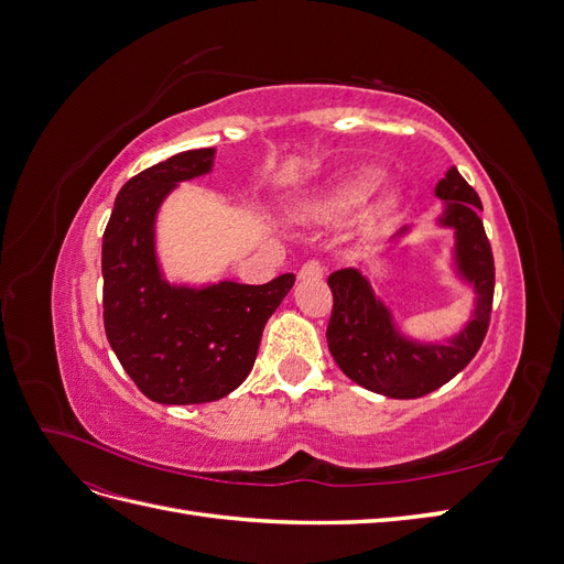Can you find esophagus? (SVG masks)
<instances>
[{
  "label": "esophagus",
  "mask_w": 564,
  "mask_h": 564,
  "mask_svg": "<svg viewBox=\"0 0 564 564\" xmlns=\"http://www.w3.org/2000/svg\"><path fill=\"white\" fill-rule=\"evenodd\" d=\"M322 275H324V265L319 261L303 263L299 270V280H303V282L305 280H322Z\"/></svg>",
  "instance_id": "obj_1"
}]
</instances>
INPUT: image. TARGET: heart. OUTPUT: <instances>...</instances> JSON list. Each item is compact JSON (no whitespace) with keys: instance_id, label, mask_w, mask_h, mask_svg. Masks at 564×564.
<instances>
[{"instance_id":"1","label":"heart","mask_w":564,"mask_h":564,"mask_svg":"<svg viewBox=\"0 0 564 564\" xmlns=\"http://www.w3.org/2000/svg\"><path fill=\"white\" fill-rule=\"evenodd\" d=\"M379 172L373 169H362V172H355L346 181H340L336 187H332L329 195H324L317 202V212L322 214H344L350 212L373 193V187L379 185Z\"/></svg>"}]
</instances>
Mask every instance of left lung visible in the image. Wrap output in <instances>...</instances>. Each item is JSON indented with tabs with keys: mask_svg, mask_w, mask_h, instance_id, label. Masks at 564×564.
<instances>
[{
	"mask_svg": "<svg viewBox=\"0 0 564 564\" xmlns=\"http://www.w3.org/2000/svg\"><path fill=\"white\" fill-rule=\"evenodd\" d=\"M435 197L445 202L437 226L454 230V270L475 294V311L456 336L414 340L404 336L392 311L373 294L369 280L357 268H340L329 275L334 294L327 327L329 352L350 381L395 400H414L452 381L480 350L491 315L494 259L482 226V202L452 166L437 185ZM412 228H400L392 242Z\"/></svg>",
	"mask_w": 564,
	"mask_h": 564,
	"instance_id": "left-lung-1",
	"label": "left lung"
}]
</instances>
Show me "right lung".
<instances>
[{"label": "right lung", "instance_id": "right-lung-1", "mask_svg": "<svg viewBox=\"0 0 564 564\" xmlns=\"http://www.w3.org/2000/svg\"><path fill=\"white\" fill-rule=\"evenodd\" d=\"M214 155V148L185 150L129 178L104 232L106 336L131 381L160 404L214 402L240 386L268 317L296 280L292 272L268 284L164 280L155 249L158 212L181 181L209 174Z\"/></svg>", "mask_w": 564, "mask_h": 564}]
</instances>
